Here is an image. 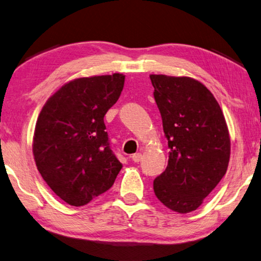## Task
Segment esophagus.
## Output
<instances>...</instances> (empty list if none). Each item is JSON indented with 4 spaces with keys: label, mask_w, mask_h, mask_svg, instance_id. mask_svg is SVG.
Here are the masks:
<instances>
[{
    "label": "esophagus",
    "mask_w": 261,
    "mask_h": 261,
    "mask_svg": "<svg viewBox=\"0 0 261 261\" xmlns=\"http://www.w3.org/2000/svg\"><path fill=\"white\" fill-rule=\"evenodd\" d=\"M141 158H143V156H141L140 153H136V154H134V155L131 156V160L134 161L135 163H138V162H140V161H141Z\"/></svg>",
    "instance_id": "esophagus-1"
}]
</instances>
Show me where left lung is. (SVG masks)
I'll return each instance as SVG.
<instances>
[{
    "instance_id": "1",
    "label": "left lung",
    "mask_w": 261,
    "mask_h": 261,
    "mask_svg": "<svg viewBox=\"0 0 261 261\" xmlns=\"http://www.w3.org/2000/svg\"><path fill=\"white\" fill-rule=\"evenodd\" d=\"M169 145L165 171L154 180L156 197L179 213L196 210L228 168L230 137L213 94L197 80L149 75Z\"/></svg>"
}]
</instances>
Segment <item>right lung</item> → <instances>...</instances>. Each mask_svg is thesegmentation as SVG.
<instances>
[{
	"instance_id": "obj_1",
	"label": "right lung",
	"mask_w": 261,
	"mask_h": 261,
	"mask_svg": "<svg viewBox=\"0 0 261 261\" xmlns=\"http://www.w3.org/2000/svg\"><path fill=\"white\" fill-rule=\"evenodd\" d=\"M125 76L80 77L65 83L37 117L33 155L57 196L82 206L108 191L122 169L108 143L103 116L120 98Z\"/></svg>"
}]
</instances>
